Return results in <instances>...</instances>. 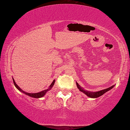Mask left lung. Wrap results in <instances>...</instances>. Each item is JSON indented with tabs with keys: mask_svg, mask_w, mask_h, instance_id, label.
<instances>
[{
	"mask_svg": "<svg viewBox=\"0 0 130 130\" xmlns=\"http://www.w3.org/2000/svg\"><path fill=\"white\" fill-rule=\"evenodd\" d=\"M76 85H77V88H78V89L80 90V91H81V92H83V93L86 94V95L88 97H89V98H94V99L99 98V97L102 96L103 94H104L105 93V92L109 91V90L112 89L113 88L115 87V85H113L112 87H110L108 88H106V89L101 90V91H99L91 92V91H86V90H85L83 88L81 87L80 85H79L77 82H76Z\"/></svg>",
	"mask_w": 130,
	"mask_h": 130,
	"instance_id": "1",
	"label": "left lung"
}]
</instances>
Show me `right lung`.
<instances>
[{
	"label": "right lung",
	"mask_w": 130,
	"mask_h": 130,
	"mask_svg": "<svg viewBox=\"0 0 130 130\" xmlns=\"http://www.w3.org/2000/svg\"><path fill=\"white\" fill-rule=\"evenodd\" d=\"M12 80H13V82H14V84L15 87H16L18 89L19 91L21 92L22 93H24V94H26V95H27V96H28L31 97V98H37V99H38V98H42V97H43L44 96H45V94H46L47 92L48 91H49L53 87L54 84V83H55V80H53V81L52 83L51 84H50V86L49 87V88H47V89L43 90V91H41V92H38V93H28V92H25V91H23V90L21 88L19 87L18 86V85L16 83H15V80H14V79L13 78H12Z\"/></svg>",
	"instance_id": "obj_1"
}]
</instances>
